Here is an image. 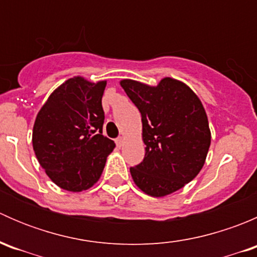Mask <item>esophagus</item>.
<instances>
[{"label":"esophagus","mask_w":257,"mask_h":257,"mask_svg":"<svg viewBox=\"0 0 257 257\" xmlns=\"http://www.w3.org/2000/svg\"><path fill=\"white\" fill-rule=\"evenodd\" d=\"M115 144H116V147H123V144H124V138L123 137H118V138L115 139Z\"/></svg>","instance_id":"1"}]
</instances>
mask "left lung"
I'll list each match as a JSON object with an SVG mask.
<instances>
[{"label":"left lung","mask_w":257,"mask_h":257,"mask_svg":"<svg viewBox=\"0 0 257 257\" xmlns=\"http://www.w3.org/2000/svg\"><path fill=\"white\" fill-rule=\"evenodd\" d=\"M120 85L142 114L145 157L131 168L134 183L155 198L169 195L193 180L203 168L211 134L198 95L177 79L157 87L132 79Z\"/></svg>","instance_id":"8db88e82"}]
</instances>
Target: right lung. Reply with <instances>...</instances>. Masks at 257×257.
I'll list each match as a JSON object with an SVG mask.
<instances>
[{"mask_svg":"<svg viewBox=\"0 0 257 257\" xmlns=\"http://www.w3.org/2000/svg\"><path fill=\"white\" fill-rule=\"evenodd\" d=\"M105 84L73 77L49 95L37 114L33 150L46 174L64 190L76 193L94 185L115 147L103 136Z\"/></svg>","mask_w":257,"mask_h":257,"instance_id":"add662e5","label":"right lung"}]
</instances>
